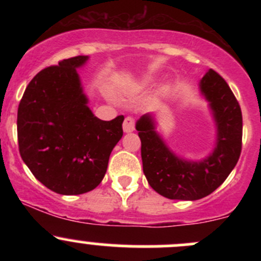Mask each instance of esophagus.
Returning <instances> with one entry per match:
<instances>
[{
    "label": "esophagus",
    "instance_id": "obj_1",
    "mask_svg": "<svg viewBox=\"0 0 261 261\" xmlns=\"http://www.w3.org/2000/svg\"><path fill=\"white\" fill-rule=\"evenodd\" d=\"M122 128L125 133H133L135 130V120H134V117H130V116L126 117L125 121H123Z\"/></svg>",
    "mask_w": 261,
    "mask_h": 261
}]
</instances>
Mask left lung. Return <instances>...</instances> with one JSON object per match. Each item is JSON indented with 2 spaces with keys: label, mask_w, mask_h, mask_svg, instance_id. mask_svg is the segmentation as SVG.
I'll return each instance as SVG.
<instances>
[{
  "label": "left lung",
  "mask_w": 261,
  "mask_h": 261,
  "mask_svg": "<svg viewBox=\"0 0 261 261\" xmlns=\"http://www.w3.org/2000/svg\"><path fill=\"white\" fill-rule=\"evenodd\" d=\"M199 89L216 123L215 147L204 159L193 162L178 156L156 131L151 114L136 122L147 183L169 199L196 201L208 196L225 181L240 158L243 115L232 91L213 69L203 75Z\"/></svg>",
  "instance_id": "obj_1"
}]
</instances>
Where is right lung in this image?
<instances>
[{
  "instance_id": "1",
  "label": "right lung",
  "mask_w": 261,
  "mask_h": 261,
  "mask_svg": "<svg viewBox=\"0 0 261 261\" xmlns=\"http://www.w3.org/2000/svg\"><path fill=\"white\" fill-rule=\"evenodd\" d=\"M87 60L78 55L39 72L17 110L23 163L46 188L65 196L87 193L101 183L123 134V116L103 121L88 107L77 73Z\"/></svg>"
}]
</instances>
